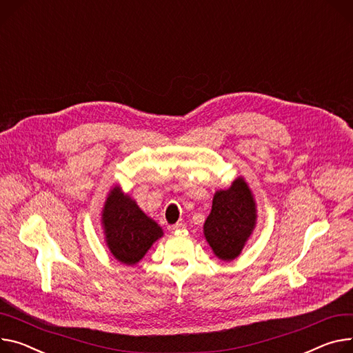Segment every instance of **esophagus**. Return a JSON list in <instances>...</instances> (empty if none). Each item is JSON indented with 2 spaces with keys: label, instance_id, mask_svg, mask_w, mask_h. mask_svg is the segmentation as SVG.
Wrapping results in <instances>:
<instances>
[{
  "label": "esophagus",
  "instance_id": "esophagus-1",
  "mask_svg": "<svg viewBox=\"0 0 353 353\" xmlns=\"http://www.w3.org/2000/svg\"><path fill=\"white\" fill-rule=\"evenodd\" d=\"M183 228V225L182 223H176V225H172V226H170L168 229H170V232H176V230H179V229H182Z\"/></svg>",
  "mask_w": 353,
  "mask_h": 353
}]
</instances>
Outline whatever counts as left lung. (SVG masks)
<instances>
[{
	"label": "left lung",
	"mask_w": 353,
	"mask_h": 353,
	"mask_svg": "<svg viewBox=\"0 0 353 353\" xmlns=\"http://www.w3.org/2000/svg\"><path fill=\"white\" fill-rule=\"evenodd\" d=\"M257 223V203L246 179L237 176L228 189L216 191L203 236L213 254L232 261L241 254Z\"/></svg>",
	"instance_id": "left-lung-1"
}]
</instances>
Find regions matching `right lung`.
I'll return each mask as SVG.
<instances>
[{"instance_id":"1","label":"right lung","mask_w":353,"mask_h":353,"mask_svg":"<svg viewBox=\"0 0 353 353\" xmlns=\"http://www.w3.org/2000/svg\"><path fill=\"white\" fill-rule=\"evenodd\" d=\"M101 228L110 254L125 265H135L164 236L162 228L147 216L120 185L107 194L101 209Z\"/></svg>"}]
</instances>
